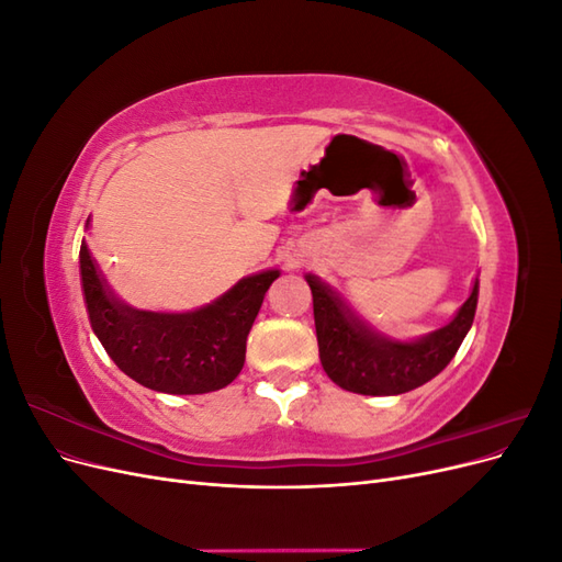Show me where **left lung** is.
Instances as JSON below:
<instances>
[{
	"instance_id": "8db88e82",
	"label": "left lung",
	"mask_w": 562,
	"mask_h": 562,
	"mask_svg": "<svg viewBox=\"0 0 562 562\" xmlns=\"http://www.w3.org/2000/svg\"><path fill=\"white\" fill-rule=\"evenodd\" d=\"M304 279L314 297V323L323 370L337 386L363 396H396L434 380L464 342L475 316V304H479V279H475L471 295L448 326L411 342H401L370 328L316 274Z\"/></svg>"
}]
</instances>
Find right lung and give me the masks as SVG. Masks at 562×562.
I'll return each instance as SVG.
<instances>
[{
	"instance_id": "1",
	"label": "right lung",
	"mask_w": 562,
	"mask_h": 562,
	"mask_svg": "<svg viewBox=\"0 0 562 562\" xmlns=\"http://www.w3.org/2000/svg\"><path fill=\"white\" fill-rule=\"evenodd\" d=\"M79 271L83 300L98 335L116 368L161 394L190 396L227 386L246 361V339L265 293L279 269L236 281L225 295L194 312H147L119 300L81 241Z\"/></svg>"
}]
</instances>
